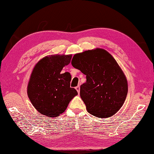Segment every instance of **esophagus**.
<instances>
[{"label":"esophagus","instance_id":"esophagus-1","mask_svg":"<svg viewBox=\"0 0 154 154\" xmlns=\"http://www.w3.org/2000/svg\"><path fill=\"white\" fill-rule=\"evenodd\" d=\"M76 90L77 91V92H78V93L79 94V93H80V86H77V87H76Z\"/></svg>","mask_w":154,"mask_h":154}]
</instances>
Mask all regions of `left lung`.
<instances>
[{
	"label": "left lung",
	"instance_id": "1",
	"mask_svg": "<svg viewBox=\"0 0 154 154\" xmlns=\"http://www.w3.org/2000/svg\"><path fill=\"white\" fill-rule=\"evenodd\" d=\"M71 63L86 75L80 96L88 112L106 118L119 111L127 97L128 83L112 56L103 49L96 48L75 54Z\"/></svg>",
	"mask_w": 154,
	"mask_h": 154
}]
</instances>
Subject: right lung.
<instances>
[{"mask_svg": "<svg viewBox=\"0 0 154 154\" xmlns=\"http://www.w3.org/2000/svg\"><path fill=\"white\" fill-rule=\"evenodd\" d=\"M71 58L72 54L47 56L32 69L27 87V96L36 110L47 117L57 118L62 114L78 94L75 88L70 87V73H61Z\"/></svg>", "mask_w": 154, "mask_h": 154, "instance_id": "right-lung-1", "label": "right lung"}]
</instances>
